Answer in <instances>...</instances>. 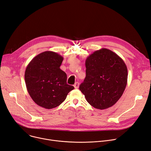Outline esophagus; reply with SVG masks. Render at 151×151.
Masks as SVG:
<instances>
[{
	"instance_id": "34e87169",
	"label": "esophagus",
	"mask_w": 151,
	"mask_h": 151,
	"mask_svg": "<svg viewBox=\"0 0 151 151\" xmlns=\"http://www.w3.org/2000/svg\"><path fill=\"white\" fill-rule=\"evenodd\" d=\"M79 86H80V84H79V83H78V82L75 83V84H74L75 88V89H78V88H79Z\"/></svg>"
}]
</instances>
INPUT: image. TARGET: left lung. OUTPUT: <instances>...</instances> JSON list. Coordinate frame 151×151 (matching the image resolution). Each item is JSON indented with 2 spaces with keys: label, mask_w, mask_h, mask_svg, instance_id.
Returning <instances> with one entry per match:
<instances>
[{
  "label": "left lung",
  "mask_w": 151,
  "mask_h": 151,
  "mask_svg": "<svg viewBox=\"0 0 151 151\" xmlns=\"http://www.w3.org/2000/svg\"><path fill=\"white\" fill-rule=\"evenodd\" d=\"M86 76L80 86L89 104L105 109L119 100L127 84L128 71L123 59L106 48L94 51L86 58Z\"/></svg>",
  "instance_id": "8db88e82"
}]
</instances>
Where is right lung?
<instances>
[{
    "label": "right lung",
    "instance_id": "add662e5",
    "mask_svg": "<svg viewBox=\"0 0 151 151\" xmlns=\"http://www.w3.org/2000/svg\"><path fill=\"white\" fill-rule=\"evenodd\" d=\"M63 59L58 53L47 51L36 55L27 65L24 75L27 90L38 106L57 107L74 89L67 84V74L60 68Z\"/></svg>",
    "mask_w": 151,
    "mask_h": 151
}]
</instances>
